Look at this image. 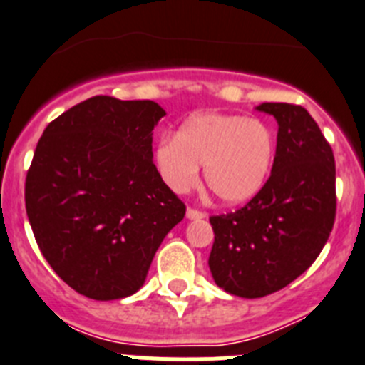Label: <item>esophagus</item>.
<instances>
[{
    "label": "esophagus",
    "mask_w": 365,
    "mask_h": 365,
    "mask_svg": "<svg viewBox=\"0 0 365 365\" xmlns=\"http://www.w3.org/2000/svg\"><path fill=\"white\" fill-rule=\"evenodd\" d=\"M187 218H191V220H202V218H205V213L204 211H198V209L195 207H189L187 209Z\"/></svg>",
    "instance_id": "esophagus-1"
}]
</instances>
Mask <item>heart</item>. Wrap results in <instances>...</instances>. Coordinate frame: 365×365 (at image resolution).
<instances>
[{"instance_id": "b5f03b06", "label": "heart", "mask_w": 365, "mask_h": 365, "mask_svg": "<svg viewBox=\"0 0 365 365\" xmlns=\"http://www.w3.org/2000/svg\"><path fill=\"white\" fill-rule=\"evenodd\" d=\"M274 163V138L257 119L224 113L189 117L176 135H167L156 148V165L165 183L176 192L205 183L222 204L252 200L264 187Z\"/></svg>"}]
</instances>
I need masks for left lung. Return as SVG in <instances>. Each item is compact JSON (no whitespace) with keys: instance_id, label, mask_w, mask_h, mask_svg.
I'll use <instances>...</instances> for the list:
<instances>
[{"instance_id":"left-lung-1","label":"left lung","mask_w":365,"mask_h":365,"mask_svg":"<svg viewBox=\"0 0 365 365\" xmlns=\"http://www.w3.org/2000/svg\"><path fill=\"white\" fill-rule=\"evenodd\" d=\"M257 110L279 125L270 178L235 213L209 218L215 283L248 299L277 292L309 270L336 217L334 154L314 119L297 104L262 103Z\"/></svg>"}]
</instances>
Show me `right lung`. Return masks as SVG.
Masks as SVG:
<instances>
[{
    "mask_svg": "<svg viewBox=\"0 0 365 365\" xmlns=\"http://www.w3.org/2000/svg\"><path fill=\"white\" fill-rule=\"evenodd\" d=\"M154 101L97 95L43 130L25 178V209L38 248L66 284L112 301L143 287L185 204L152 161Z\"/></svg>",
    "mask_w": 365,
    "mask_h": 365,
    "instance_id": "1",
    "label": "right lung"
}]
</instances>
